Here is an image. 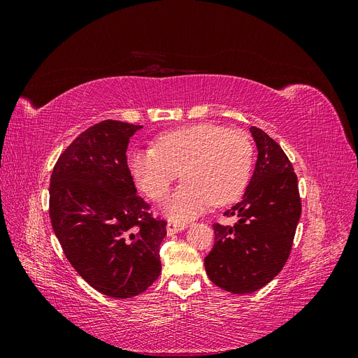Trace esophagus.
Wrapping results in <instances>:
<instances>
[{
  "mask_svg": "<svg viewBox=\"0 0 358 358\" xmlns=\"http://www.w3.org/2000/svg\"><path fill=\"white\" fill-rule=\"evenodd\" d=\"M187 224L185 222H176V221H169L167 222V234L171 236V234H176L182 230L187 229Z\"/></svg>",
  "mask_w": 358,
  "mask_h": 358,
  "instance_id": "esophagus-1",
  "label": "esophagus"
}]
</instances>
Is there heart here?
<instances>
[{
  "mask_svg": "<svg viewBox=\"0 0 358 358\" xmlns=\"http://www.w3.org/2000/svg\"><path fill=\"white\" fill-rule=\"evenodd\" d=\"M128 167L138 188L154 201L166 200L182 171L185 183L162 212L171 221L185 222L212 203L227 204L241 196L251 175L252 143L245 133L194 124L161 134L157 149L134 150Z\"/></svg>",
  "mask_w": 358,
  "mask_h": 358,
  "instance_id": "heart-1",
  "label": "heart"
}]
</instances>
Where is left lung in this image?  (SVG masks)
<instances>
[{"mask_svg":"<svg viewBox=\"0 0 358 358\" xmlns=\"http://www.w3.org/2000/svg\"><path fill=\"white\" fill-rule=\"evenodd\" d=\"M258 155L242 200L227 210L234 225L213 224L215 245L204 258L212 282L233 294L267 285L287 263L301 213L297 176L263 129L251 127Z\"/></svg>","mask_w":358,"mask_h":358,"instance_id":"8db88e82","label":"left lung"}]
</instances>
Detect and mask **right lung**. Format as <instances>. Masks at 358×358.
<instances>
[{
    "label": "right lung",
    "instance_id": "add662e5",
    "mask_svg": "<svg viewBox=\"0 0 358 358\" xmlns=\"http://www.w3.org/2000/svg\"><path fill=\"white\" fill-rule=\"evenodd\" d=\"M142 125L103 121L64 150L52 171L49 215L70 264L101 294H142L161 273L167 222L148 212L127 164Z\"/></svg>",
    "mask_w": 358,
    "mask_h": 358
}]
</instances>
